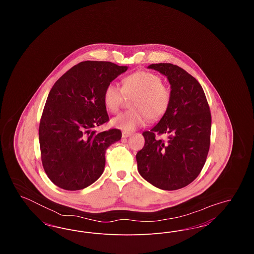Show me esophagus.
<instances>
[{"instance_id":"obj_1","label":"esophagus","mask_w":254,"mask_h":254,"mask_svg":"<svg viewBox=\"0 0 254 254\" xmlns=\"http://www.w3.org/2000/svg\"><path fill=\"white\" fill-rule=\"evenodd\" d=\"M130 136V132H127V131H123L122 133V137L123 138H127Z\"/></svg>"}]
</instances>
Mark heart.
<instances>
[{"label": "heart", "mask_w": 254, "mask_h": 254, "mask_svg": "<svg viewBox=\"0 0 254 254\" xmlns=\"http://www.w3.org/2000/svg\"><path fill=\"white\" fill-rule=\"evenodd\" d=\"M125 96L133 97L132 109L123 112L111 120V125L124 131H132L142 127L146 118L157 121L168 111L171 93L169 87L163 85L161 77L155 73L136 71L122 81V87L110 83L104 90V104L111 113H116L124 102Z\"/></svg>", "instance_id": "heart-1"}]
</instances>
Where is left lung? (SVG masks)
Returning <instances> with one entry per match:
<instances>
[{
    "mask_svg": "<svg viewBox=\"0 0 254 254\" xmlns=\"http://www.w3.org/2000/svg\"><path fill=\"white\" fill-rule=\"evenodd\" d=\"M147 67L168 78L171 101L157 125L143 132L145 145L136 154L138 171L158 189L175 190L194 181L205 165L211 115L205 92L193 76L172 64H152ZM156 133L169 137L158 139Z\"/></svg>",
    "mask_w": 254,
    "mask_h": 254,
    "instance_id": "obj_1",
    "label": "left lung"
}]
</instances>
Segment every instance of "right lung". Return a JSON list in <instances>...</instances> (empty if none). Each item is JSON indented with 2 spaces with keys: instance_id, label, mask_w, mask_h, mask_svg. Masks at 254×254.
Wrapping results in <instances>:
<instances>
[{
  "instance_id": "right-lung-1",
  "label": "right lung",
  "mask_w": 254,
  "mask_h": 254,
  "mask_svg": "<svg viewBox=\"0 0 254 254\" xmlns=\"http://www.w3.org/2000/svg\"><path fill=\"white\" fill-rule=\"evenodd\" d=\"M127 68L110 62H81L49 91L39 141L44 169L57 187L83 190L104 172L106 150L121 139V130L97 133L91 129L109 121L104 90Z\"/></svg>"
}]
</instances>
